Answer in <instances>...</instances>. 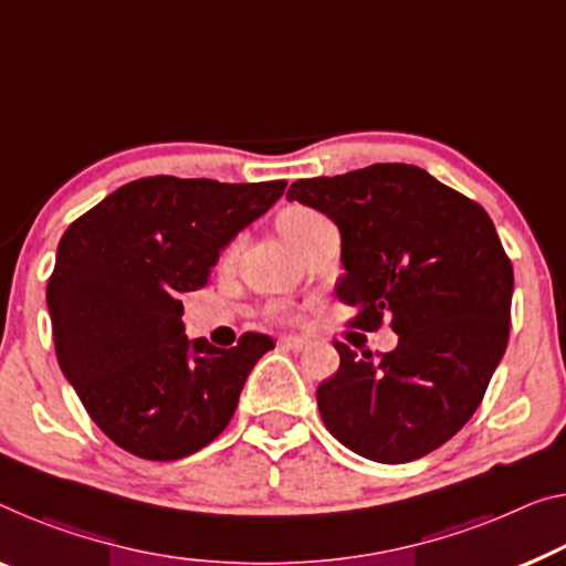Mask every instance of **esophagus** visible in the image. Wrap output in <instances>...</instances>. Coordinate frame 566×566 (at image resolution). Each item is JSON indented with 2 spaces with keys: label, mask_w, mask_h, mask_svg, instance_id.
I'll list each match as a JSON object with an SVG mask.
<instances>
[{
  "label": "esophagus",
  "mask_w": 566,
  "mask_h": 566,
  "mask_svg": "<svg viewBox=\"0 0 566 566\" xmlns=\"http://www.w3.org/2000/svg\"><path fill=\"white\" fill-rule=\"evenodd\" d=\"M307 345H310V340H307V337H302V335H284V337H280V348H284V350L300 353V350H305Z\"/></svg>",
  "instance_id": "1"
}]
</instances>
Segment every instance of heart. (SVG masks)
Instances as JSON below:
<instances>
[{
    "label": "heart",
    "instance_id": "obj_1",
    "mask_svg": "<svg viewBox=\"0 0 566 566\" xmlns=\"http://www.w3.org/2000/svg\"><path fill=\"white\" fill-rule=\"evenodd\" d=\"M315 218H319V213L307 206H286L282 208V213L276 216V226H280L284 239H290L294 231H300L302 226L315 221Z\"/></svg>",
    "mask_w": 566,
    "mask_h": 566
}]
</instances>
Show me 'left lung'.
I'll return each instance as SVG.
<instances>
[{"mask_svg": "<svg viewBox=\"0 0 566 566\" xmlns=\"http://www.w3.org/2000/svg\"><path fill=\"white\" fill-rule=\"evenodd\" d=\"M286 198L340 231L335 294L358 307L350 325L389 317L399 335L378 358L335 340L340 368L317 389L325 427L360 458H424L475 415L509 343L513 266L491 216L401 163L297 180Z\"/></svg>", "mask_w": 566, "mask_h": 566, "instance_id": "1", "label": "left lung"}]
</instances>
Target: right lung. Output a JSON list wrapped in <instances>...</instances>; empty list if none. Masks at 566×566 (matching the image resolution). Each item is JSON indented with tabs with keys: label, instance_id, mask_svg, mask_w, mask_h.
<instances>
[{
	"label": "right lung",
	"instance_id": "obj_1",
	"mask_svg": "<svg viewBox=\"0 0 566 566\" xmlns=\"http://www.w3.org/2000/svg\"><path fill=\"white\" fill-rule=\"evenodd\" d=\"M284 180L229 185L172 175L126 182L67 226L48 280L55 356L101 432L142 460H180L229 424L274 340H188L182 294L264 216Z\"/></svg>",
	"mask_w": 566,
	"mask_h": 566
}]
</instances>
